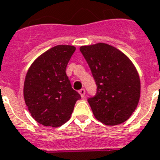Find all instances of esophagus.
<instances>
[{
  "instance_id": "esophagus-1",
  "label": "esophagus",
  "mask_w": 160,
  "mask_h": 160,
  "mask_svg": "<svg viewBox=\"0 0 160 160\" xmlns=\"http://www.w3.org/2000/svg\"><path fill=\"white\" fill-rule=\"evenodd\" d=\"M79 93H80V96H81V98H84V97H85V95H86V90L80 89V91H79Z\"/></svg>"
}]
</instances>
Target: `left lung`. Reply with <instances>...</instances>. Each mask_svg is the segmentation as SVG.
I'll return each mask as SVG.
<instances>
[{"mask_svg": "<svg viewBox=\"0 0 160 160\" xmlns=\"http://www.w3.org/2000/svg\"><path fill=\"white\" fill-rule=\"evenodd\" d=\"M98 86L88 99L94 116L106 125L124 123L137 108L141 94L139 74L128 57L106 43L80 48Z\"/></svg>", "mask_w": 160, "mask_h": 160, "instance_id": "obj_1", "label": "left lung"}]
</instances>
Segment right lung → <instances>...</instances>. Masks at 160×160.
<instances>
[{"label":"right lung","mask_w":160,"mask_h":160,"mask_svg":"<svg viewBox=\"0 0 160 160\" xmlns=\"http://www.w3.org/2000/svg\"><path fill=\"white\" fill-rule=\"evenodd\" d=\"M74 51L68 45L52 47L35 59L26 74L25 104L35 121L45 126L59 127L67 122L80 99L65 72Z\"/></svg>","instance_id":"add662e5"}]
</instances>
